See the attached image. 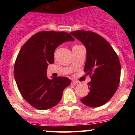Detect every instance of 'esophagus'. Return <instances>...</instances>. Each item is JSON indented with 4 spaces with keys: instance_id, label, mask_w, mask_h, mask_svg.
Wrapping results in <instances>:
<instances>
[{
    "instance_id": "1",
    "label": "esophagus",
    "mask_w": 135,
    "mask_h": 135,
    "mask_svg": "<svg viewBox=\"0 0 135 135\" xmlns=\"http://www.w3.org/2000/svg\"><path fill=\"white\" fill-rule=\"evenodd\" d=\"M71 84H73V85H79V84H80V82L77 81H72Z\"/></svg>"
}]
</instances>
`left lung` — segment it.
I'll list each match as a JSON object with an SVG mask.
<instances>
[{
	"instance_id": "left-lung-1",
	"label": "left lung",
	"mask_w": 135,
	"mask_h": 135,
	"mask_svg": "<svg viewBox=\"0 0 135 135\" xmlns=\"http://www.w3.org/2000/svg\"><path fill=\"white\" fill-rule=\"evenodd\" d=\"M70 34L86 48L84 72L91 76L89 93L80 100L88 107H100L112 97L118 88L121 65L118 55L111 45L95 32L76 31Z\"/></svg>"
}]
</instances>
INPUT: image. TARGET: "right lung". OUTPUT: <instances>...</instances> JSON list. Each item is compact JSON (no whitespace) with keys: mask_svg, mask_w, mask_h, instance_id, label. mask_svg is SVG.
I'll return each mask as SVG.
<instances>
[{"mask_svg":"<svg viewBox=\"0 0 135 135\" xmlns=\"http://www.w3.org/2000/svg\"><path fill=\"white\" fill-rule=\"evenodd\" d=\"M74 38L66 32L42 31L31 36L20 50L14 65V78L24 99L36 109L44 110L57 105L63 90L70 84L66 77L47 75L49 64L54 62L55 49Z\"/></svg>","mask_w":135,"mask_h":135,"instance_id":"obj_1","label":"right lung"}]
</instances>
